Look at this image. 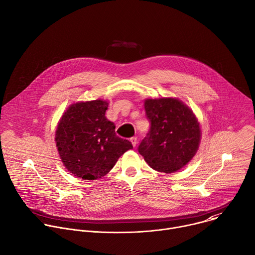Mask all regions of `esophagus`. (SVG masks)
Returning a JSON list of instances; mask_svg holds the SVG:
<instances>
[{
  "label": "esophagus",
  "mask_w": 255,
  "mask_h": 255,
  "mask_svg": "<svg viewBox=\"0 0 255 255\" xmlns=\"http://www.w3.org/2000/svg\"><path fill=\"white\" fill-rule=\"evenodd\" d=\"M130 141H131V143H132L133 146L135 147V146H136V144H137V137H131V138H130Z\"/></svg>",
  "instance_id": "34e87169"
}]
</instances>
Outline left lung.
Masks as SVG:
<instances>
[{
    "instance_id": "8db88e82",
    "label": "left lung",
    "mask_w": 255,
    "mask_h": 255,
    "mask_svg": "<svg viewBox=\"0 0 255 255\" xmlns=\"http://www.w3.org/2000/svg\"><path fill=\"white\" fill-rule=\"evenodd\" d=\"M145 112L150 129L138 146L149 166L171 173L196 154L201 140L200 124L191 109L174 98L147 99Z\"/></svg>"
}]
</instances>
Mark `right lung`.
Returning a JSON list of instances; mask_svg holds the SVG:
<instances>
[{
  "instance_id": "right-lung-1",
  "label": "right lung",
  "mask_w": 255,
  "mask_h": 255,
  "mask_svg": "<svg viewBox=\"0 0 255 255\" xmlns=\"http://www.w3.org/2000/svg\"><path fill=\"white\" fill-rule=\"evenodd\" d=\"M108 102L95 100L72 104L55 132L64 166L83 179H97L110 171L118 158L133 146L115 133V124L105 114Z\"/></svg>"
}]
</instances>
